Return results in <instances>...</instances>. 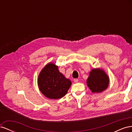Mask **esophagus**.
<instances>
[{
	"label": "esophagus",
	"instance_id": "obj_1",
	"mask_svg": "<svg viewBox=\"0 0 132 132\" xmlns=\"http://www.w3.org/2000/svg\"><path fill=\"white\" fill-rule=\"evenodd\" d=\"M78 81H79L78 79H74V82H78Z\"/></svg>",
	"mask_w": 132,
	"mask_h": 132
}]
</instances>
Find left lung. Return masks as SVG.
I'll return each mask as SVG.
<instances>
[{"label":"left lung","mask_w":132,"mask_h":132,"mask_svg":"<svg viewBox=\"0 0 132 132\" xmlns=\"http://www.w3.org/2000/svg\"><path fill=\"white\" fill-rule=\"evenodd\" d=\"M109 84V77L101 69L92 70L87 79V85L93 93H99L106 90Z\"/></svg>","instance_id":"1"}]
</instances>
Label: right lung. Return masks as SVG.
I'll list each match as a JSON object with an SVG mask.
<instances>
[{
	"instance_id": "right-lung-1",
	"label": "right lung",
	"mask_w": 132,
	"mask_h": 132,
	"mask_svg": "<svg viewBox=\"0 0 132 132\" xmlns=\"http://www.w3.org/2000/svg\"><path fill=\"white\" fill-rule=\"evenodd\" d=\"M71 85V81L59 72L58 67L54 64H47L38 76L39 90L51 99H58L64 96Z\"/></svg>"
}]
</instances>
